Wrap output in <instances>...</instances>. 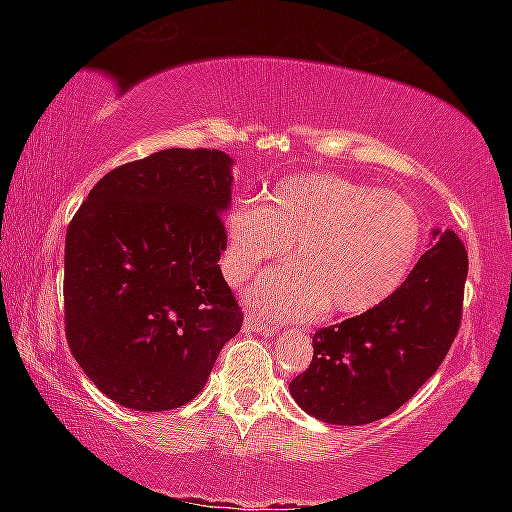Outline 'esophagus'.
<instances>
[{
  "instance_id": "1",
  "label": "esophagus",
  "mask_w": 512,
  "mask_h": 512,
  "mask_svg": "<svg viewBox=\"0 0 512 512\" xmlns=\"http://www.w3.org/2000/svg\"><path fill=\"white\" fill-rule=\"evenodd\" d=\"M244 332L246 334H266V336H271V334H275V329L271 325H264L257 316L246 314V318H244Z\"/></svg>"
}]
</instances>
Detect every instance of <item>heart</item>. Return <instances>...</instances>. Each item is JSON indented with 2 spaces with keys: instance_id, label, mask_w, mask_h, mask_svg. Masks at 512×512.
Listing matches in <instances>:
<instances>
[{
  "instance_id": "1",
  "label": "heart",
  "mask_w": 512,
  "mask_h": 512,
  "mask_svg": "<svg viewBox=\"0 0 512 512\" xmlns=\"http://www.w3.org/2000/svg\"><path fill=\"white\" fill-rule=\"evenodd\" d=\"M223 235L221 268L232 284L289 246L293 262L248 289V300L275 318H302L318 305L329 314H366L402 287L422 239L406 198L332 173L282 180L264 205L235 203Z\"/></svg>"
}]
</instances>
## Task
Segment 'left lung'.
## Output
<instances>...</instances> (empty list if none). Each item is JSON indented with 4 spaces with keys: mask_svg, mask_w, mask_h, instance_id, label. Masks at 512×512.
Wrapping results in <instances>:
<instances>
[{
    "mask_svg": "<svg viewBox=\"0 0 512 512\" xmlns=\"http://www.w3.org/2000/svg\"><path fill=\"white\" fill-rule=\"evenodd\" d=\"M431 237L391 298L314 334V359L289 384L311 418L343 427L386 418L443 363L461 325L467 253L452 230Z\"/></svg>",
    "mask_w": 512,
    "mask_h": 512,
    "instance_id": "left-lung-1",
    "label": "left lung"
}]
</instances>
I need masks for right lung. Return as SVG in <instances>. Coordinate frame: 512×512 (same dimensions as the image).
Instances as JSON below:
<instances>
[{"label":"right lung","instance_id":"add662e5","mask_svg":"<svg viewBox=\"0 0 512 512\" xmlns=\"http://www.w3.org/2000/svg\"><path fill=\"white\" fill-rule=\"evenodd\" d=\"M232 164L216 149H167L128 162L92 187L69 223V350L126 409L192 402L241 329L219 266Z\"/></svg>","mask_w":512,"mask_h":512}]
</instances>
